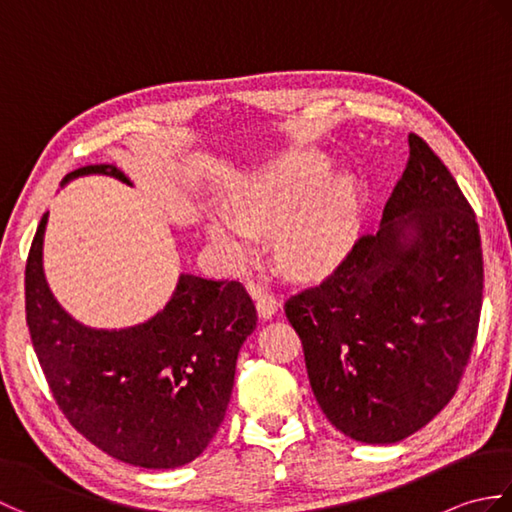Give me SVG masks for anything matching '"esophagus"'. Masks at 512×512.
Segmentation results:
<instances>
[{
  "label": "esophagus",
  "mask_w": 512,
  "mask_h": 512,
  "mask_svg": "<svg viewBox=\"0 0 512 512\" xmlns=\"http://www.w3.org/2000/svg\"><path fill=\"white\" fill-rule=\"evenodd\" d=\"M253 290V295H255V299H257V312H259V317L262 319H270L273 317V314L277 312V308H279V301H277V297L275 295H270V292H262L259 288H250Z\"/></svg>",
  "instance_id": "1"
}]
</instances>
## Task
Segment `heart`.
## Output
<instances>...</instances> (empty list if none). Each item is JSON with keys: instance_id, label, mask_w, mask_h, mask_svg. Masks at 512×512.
I'll return each instance as SVG.
<instances>
[{"instance_id": "b5f03b06", "label": "heart", "mask_w": 512, "mask_h": 512, "mask_svg": "<svg viewBox=\"0 0 512 512\" xmlns=\"http://www.w3.org/2000/svg\"><path fill=\"white\" fill-rule=\"evenodd\" d=\"M330 173L319 149H288L235 184L233 213L211 211L206 235L233 264L257 255V233L275 231L279 266L310 279L328 273L352 248L361 204L350 173Z\"/></svg>"}]
</instances>
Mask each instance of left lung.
Masks as SVG:
<instances>
[{"mask_svg": "<svg viewBox=\"0 0 512 512\" xmlns=\"http://www.w3.org/2000/svg\"><path fill=\"white\" fill-rule=\"evenodd\" d=\"M484 264L475 213L418 136L385 206L321 286L286 303L319 407L347 438L394 444L449 405L473 350Z\"/></svg>", "mask_w": 512, "mask_h": 512, "instance_id": "1", "label": "left lung"}]
</instances>
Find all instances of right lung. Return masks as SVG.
<instances>
[{"label":"right lung","mask_w":512,"mask_h":512,"mask_svg":"<svg viewBox=\"0 0 512 512\" xmlns=\"http://www.w3.org/2000/svg\"><path fill=\"white\" fill-rule=\"evenodd\" d=\"M81 176L134 184L116 165L81 167ZM43 213L26 264V321L52 396L94 447L143 469H176L209 447L231 400L239 347L257 312L239 281L180 273L154 317L129 328L76 321L43 270Z\"/></svg>","instance_id":"add662e5"}]
</instances>
